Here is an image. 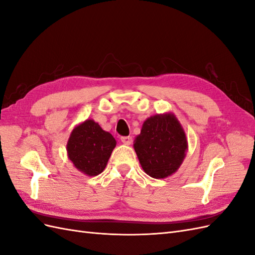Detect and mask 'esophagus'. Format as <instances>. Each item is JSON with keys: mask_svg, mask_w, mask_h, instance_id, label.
Instances as JSON below:
<instances>
[{"mask_svg": "<svg viewBox=\"0 0 255 255\" xmlns=\"http://www.w3.org/2000/svg\"><path fill=\"white\" fill-rule=\"evenodd\" d=\"M121 141H122V143L129 145L130 143H132L133 139H132V137H129V136H123V137H121Z\"/></svg>", "mask_w": 255, "mask_h": 255, "instance_id": "34e87169", "label": "esophagus"}]
</instances>
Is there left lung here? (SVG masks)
<instances>
[{
    "mask_svg": "<svg viewBox=\"0 0 255 255\" xmlns=\"http://www.w3.org/2000/svg\"><path fill=\"white\" fill-rule=\"evenodd\" d=\"M134 150L146 174L165 179L181 167L188 150L187 137L174 114H158L144 120Z\"/></svg>",
    "mask_w": 255,
    "mask_h": 255,
    "instance_id": "8db88e82",
    "label": "left lung"
}]
</instances>
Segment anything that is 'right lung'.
<instances>
[{"mask_svg": "<svg viewBox=\"0 0 255 255\" xmlns=\"http://www.w3.org/2000/svg\"><path fill=\"white\" fill-rule=\"evenodd\" d=\"M117 141L99 123L87 119L74 127L67 142L68 158L82 173L96 176L103 172Z\"/></svg>", "mask_w": 255, "mask_h": 255, "instance_id": "right-lung-1", "label": "right lung"}]
</instances>
